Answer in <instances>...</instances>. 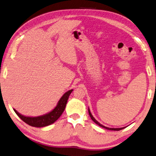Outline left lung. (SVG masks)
Returning a JSON list of instances; mask_svg holds the SVG:
<instances>
[{"label":"left lung","mask_w":156,"mask_h":156,"mask_svg":"<svg viewBox=\"0 0 156 156\" xmlns=\"http://www.w3.org/2000/svg\"><path fill=\"white\" fill-rule=\"evenodd\" d=\"M88 112H89V115H90V117H91V119H92L93 122H94L95 123H96V124H97V125L99 126L102 127V128H105V129H107V130H122V129H123V128H125V127H123V128H108V127L104 126L102 125V124H101V123H100L99 122H97V121H96V120L95 119L94 117L93 116H92V115H91V113L90 110V109H89V108H88Z\"/></svg>","instance_id":"8db88e82"}]
</instances>
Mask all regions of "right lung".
<instances>
[{
	"mask_svg": "<svg viewBox=\"0 0 156 156\" xmlns=\"http://www.w3.org/2000/svg\"><path fill=\"white\" fill-rule=\"evenodd\" d=\"M72 91L73 90H71L66 91L65 94L62 96L60 101H58L56 107L51 112L42 116L34 117H26V116H23L21 115L20 113H19L15 109H14V111L20 117L21 120H23L25 123L31 126L37 128L47 126H49L52 124V123H53L62 115V114L64 110L65 109L69 96L71 94V93L72 92Z\"/></svg>",
	"mask_w": 156,
	"mask_h": 156,
	"instance_id": "add662e5",
	"label": "right lung"
}]
</instances>
